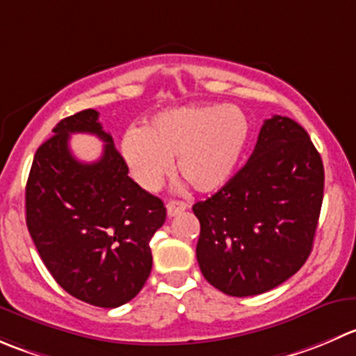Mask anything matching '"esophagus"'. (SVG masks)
Listing matches in <instances>:
<instances>
[{
    "label": "esophagus",
    "instance_id": "1",
    "mask_svg": "<svg viewBox=\"0 0 356 356\" xmlns=\"http://www.w3.org/2000/svg\"><path fill=\"white\" fill-rule=\"evenodd\" d=\"M188 209V203L184 202H179V200H172V202L167 203V213L168 217H175L177 213L184 212Z\"/></svg>",
    "mask_w": 356,
    "mask_h": 356
}]
</instances>
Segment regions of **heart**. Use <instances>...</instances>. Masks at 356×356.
Segmentation results:
<instances>
[{
    "instance_id": "1",
    "label": "heart",
    "mask_w": 356,
    "mask_h": 356,
    "mask_svg": "<svg viewBox=\"0 0 356 356\" xmlns=\"http://www.w3.org/2000/svg\"><path fill=\"white\" fill-rule=\"evenodd\" d=\"M250 137V122L234 106H203L160 113L140 132L123 137L130 174L156 189L175 160L177 175L195 191L213 193L236 170Z\"/></svg>"
}]
</instances>
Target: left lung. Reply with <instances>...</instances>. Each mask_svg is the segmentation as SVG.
I'll list each match as a JSON object with an SVG mask.
<instances>
[{
	"label": "left lung",
	"instance_id": "left-lung-1",
	"mask_svg": "<svg viewBox=\"0 0 356 356\" xmlns=\"http://www.w3.org/2000/svg\"><path fill=\"white\" fill-rule=\"evenodd\" d=\"M323 181L308 132L287 116L266 120L245 167L193 205L205 280L224 294L247 298L298 273L312 254Z\"/></svg>",
	"mask_w": 356,
	"mask_h": 356
}]
</instances>
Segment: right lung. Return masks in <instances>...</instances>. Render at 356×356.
Returning a JSON list of instances; mask_svg holds the SVG:
<instances>
[{
	"instance_id": "1",
	"label": "right lung",
	"mask_w": 356,
	"mask_h": 356,
	"mask_svg": "<svg viewBox=\"0 0 356 356\" xmlns=\"http://www.w3.org/2000/svg\"><path fill=\"white\" fill-rule=\"evenodd\" d=\"M71 133H94L105 153L83 164L68 149ZM167 217L163 202L129 177V167L99 113L60 120L38 147L26 186V222L41 261L72 298L99 308L132 301L153 266L149 240Z\"/></svg>"
}]
</instances>
